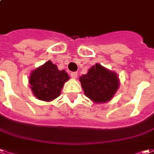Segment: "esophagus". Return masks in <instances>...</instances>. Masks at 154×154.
Instances as JSON below:
<instances>
[{"label":"esophagus","mask_w":154,"mask_h":154,"mask_svg":"<svg viewBox=\"0 0 154 154\" xmlns=\"http://www.w3.org/2000/svg\"><path fill=\"white\" fill-rule=\"evenodd\" d=\"M77 75H78L77 72H72L70 74L71 78H73V79H76L77 78Z\"/></svg>","instance_id":"1"}]
</instances>
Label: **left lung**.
Segmentation results:
<instances>
[{"label": "left lung", "mask_w": 154, "mask_h": 154, "mask_svg": "<svg viewBox=\"0 0 154 154\" xmlns=\"http://www.w3.org/2000/svg\"><path fill=\"white\" fill-rule=\"evenodd\" d=\"M79 81L85 95L95 103H105L112 99L119 88L118 76L99 63L92 66Z\"/></svg>", "instance_id": "obj_1"}]
</instances>
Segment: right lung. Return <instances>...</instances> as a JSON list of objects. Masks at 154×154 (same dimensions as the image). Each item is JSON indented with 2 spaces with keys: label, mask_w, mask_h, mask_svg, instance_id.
Masks as SVG:
<instances>
[{
  "label": "right lung",
  "mask_w": 154,
  "mask_h": 154,
  "mask_svg": "<svg viewBox=\"0 0 154 154\" xmlns=\"http://www.w3.org/2000/svg\"><path fill=\"white\" fill-rule=\"evenodd\" d=\"M69 79L65 70H59L57 65L48 61L31 73L30 88L38 100L51 101L59 97L64 83Z\"/></svg>",
  "instance_id": "1"
}]
</instances>
